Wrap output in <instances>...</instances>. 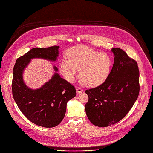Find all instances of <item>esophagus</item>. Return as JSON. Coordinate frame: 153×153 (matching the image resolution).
Returning a JSON list of instances; mask_svg holds the SVG:
<instances>
[{
    "label": "esophagus",
    "instance_id": "obj_1",
    "mask_svg": "<svg viewBox=\"0 0 153 153\" xmlns=\"http://www.w3.org/2000/svg\"><path fill=\"white\" fill-rule=\"evenodd\" d=\"M76 92H77L78 94H80V93H81L83 91V90L81 87H76Z\"/></svg>",
    "mask_w": 153,
    "mask_h": 153
}]
</instances>
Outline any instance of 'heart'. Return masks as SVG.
<instances>
[{
    "label": "heart",
    "instance_id": "obj_1",
    "mask_svg": "<svg viewBox=\"0 0 153 153\" xmlns=\"http://www.w3.org/2000/svg\"><path fill=\"white\" fill-rule=\"evenodd\" d=\"M68 58H63L59 63V69L67 81H75L78 70L85 85L89 87L98 85L104 82L110 74L111 59L105 53L83 46L71 49Z\"/></svg>",
    "mask_w": 153,
    "mask_h": 153
}]
</instances>
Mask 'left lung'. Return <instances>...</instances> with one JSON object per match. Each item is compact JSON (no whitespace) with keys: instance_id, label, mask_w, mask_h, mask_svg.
Masks as SVG:
<instances>
[{"instance_id":"1","label":"left lung","mask_w":153,"mask_h":153,"mask_svg":"<svg viewBox=\"0 0 153 153\" xmlns=\"http://www.w3.org/2000/svg\"><path fill=\"white\" fill-rule=\"evenodd\" d=\"M114 63L109 75L100 85L85 90L88 100L86 114L94 125L106 127L123 119L139 94V71L134 59L118 48L111 49Z\"/></svg>"}]
</instances>
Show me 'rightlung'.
<instances>
[{
  "instance_id": "obj_1",
  "label": "right lung",
  "mask_w": 153,
  "mask_h": 153,
  "mask_svg": "<svg viewBox=\"0 0 153 153\" xmlns=\"http://www.w3.org/2000/svg\"><path fill=\"white\" fill-rule=\"evenodd\" d=\"M59 46L34 48L19 57L13 69L12 92L14 101L22 113L33 123L46 128L56 127L63 120L67 102L76 95L75 87L56 73L38 89L26 86L23 73L31 59L43 58L55 62L59 55Z\"/></svg>"
}]
</instances>
